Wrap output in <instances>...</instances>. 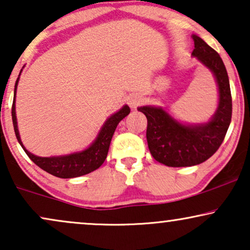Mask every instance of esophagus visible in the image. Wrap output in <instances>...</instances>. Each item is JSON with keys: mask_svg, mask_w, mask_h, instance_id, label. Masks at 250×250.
Returning a JSON list of instances; mask_svg holds the SVG:
<instances>
[{"mask_svg": "<svg viewBox=\"0 0 250 250\" xmlns=\"http://www.w3.org/2000/svg\"><path fill=\"white\" fill-rule=\"evenodd\" d=\"M142 102H143V99H142V97L137 96V94H132V96H130V98L128 99V104L131 108H136Z\"/></svg>", "mask_w": 250, "mask_h": 250, "instance_id": "1", "label": "esophagus"}]
</instances>
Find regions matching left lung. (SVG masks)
I'll use <instances>...</instances> for the list:
<instances>
[{
    "mask_svg": "<svg viewBox=\"0 0 250 250\" xmlns=\"http://www.w3.org/2000/svg\"><path fill=\"white\" fill-rule=\"evenodd\" d=\"M191 55L212 72L218 86V106L208 122L182 123L163 107L142 106L147 119L148 150L157 162L169 167L195 166L205 162L222 145L232 118V96L226 68L219 54L203 39L192 34Z\"/></svg>",
    "mask_w": 250,
    "mask_h": 250,
    "instance_id": "8db88e82",
    "label": "left lung"
}]
</instances>
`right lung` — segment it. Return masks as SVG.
<instances>
[{"label":"right lung","mask_w":250,"mask_h":250,"mask_svg":"<svg viewBox=\"0 0 250 250\" xmlns=\"http://www.w3.org/2000/svg\"><path fill=\"white\" fill-rule=\"evenodd\" d=\"M20 76H18L15 84L14 103H12L11 115L16 137H17L18 143L23 147V150L27 154L28 158L36 165L39 166L41 169L46 170L49 174L62 179L77 178V176L88 174V173L99 168L104 164V162H105L107 153H108L110 141H112V137L114 135V131L116 127H118L119 122L130 113L129 106L125 105L121 109L110 115L103 125L100 131L98 132L96 140L90 144V146L84 148L83 151H77V152L64 154V156L38 157L25 148L23 142L21 140L20 131H18L17 116H16V91H17V85L18 82H20Z\"/></svg>","instance_id":"add662e5"}]
</instances>
